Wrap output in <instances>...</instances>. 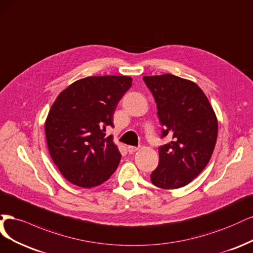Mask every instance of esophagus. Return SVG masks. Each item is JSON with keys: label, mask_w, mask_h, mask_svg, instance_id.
Wrapping results in <instances>:
<instances>
[{"label": "esophagus", "mask_w": 253, "mask_h": 253, "mask_svg": "<svg viewBox=\"0 0 253 253\" xmlns=\"http://www.w3.org/2000/svg\"><path fill=\"white\" fill-rule=\"evenodd\" d=\"M137 149H138V148H137V147H134V146H128V147H127V150H128L129 153H133V152H135Z\"/></svg>", "instance_id": "obj_1"}]
</instances>
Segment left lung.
<instances>
[{"mask_svg": "<svg viewBox=\"0 0 253 253\" xmlns=\"http://www.w3.org/2000/svg\"><path fill=\"white\" fill-rule=\"evenodd\" d=\"M152 92L163 126L171 141L159 148L160 161L150 175L163 189L189 184L210 161L217 137V119L202 89L170 73L143 77Z\"/></svg>", "mask_w": 253, "mask_h": 253, "instance_id": "left-lung-1", "label": "left lung"}]
</instances>
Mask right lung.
I'll list each match as a JSON object with an SVG mask.
<instances>
[{
  "label": "right lung",
  "mask_w": 253,
  "mask_h": 253,
  "mask_svg": "<svg viewBox=\"0 0 253 253\" xmlns=\"http://www.w3.org/2000/svg\"><path fill=\"white\" fill-rule=\"evenodd\" d=\"M132 85L126 76L87 77L58 95L45 122L48 150L68 182L91 188L106 182L121 161L118 146L106 128Z\"/></svg>",
  "instance_id": "add662e5"
}]
</instances>
